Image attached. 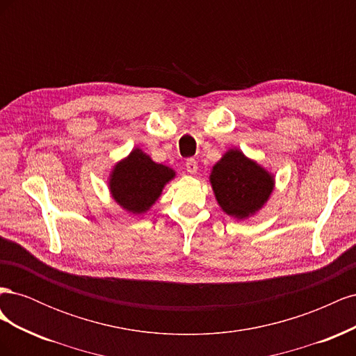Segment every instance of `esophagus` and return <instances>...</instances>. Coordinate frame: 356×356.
Listing matches in <instances>:
<instances>
[{
	"instance_id": "esophagus-1",
	"label": "esophagus",
	"mask_w": 356,
	"mask_h": 356,
	"mask_svg": "<svg viewBox=\"0 0 356 356\" xmlns=\"http://www.w3.org/2000/svg\"><path fill=\"white\" fill-rule=\"evenodd\" d=\"M186 169H187L188 174L195 175L196 172H197V161H196L195 159H188V160L186 161Z\"/></svg>"
}]
</instances>
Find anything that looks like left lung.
Masks as SVG:
<instances>
[{"instance_id": "left-lung-1", "label": "left lung", "mask_w": 356, "mask_h": 356, "mask_svg": "<svg viewBox=\"0 0 356 356\" xmlns=\"http://www.w3.org/2000/svg\"><path fill=\"white\" fill-rule=\"evenodd\" d=\"M220 208L229 217L246 220L260 211L275 188V177L239 148H230L209 175Z\"/></svg>"}]
</instances>
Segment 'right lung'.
Instances as JSON below:
<instances>
[{
  "label": "right lung",
  "instance_id": "obj_1",
  "mask_svg": "<svg viewBox=\"0 0 356 356\" xmlns=\"http://www.w3.org/2000/svg\"><path fill=\"white\" fill-rule=\"evenodd\" d=\"M175 175L174 169L156 163L141 148L135 147L127 157L113 166L108 188L117 204L139 215L153 207Z\"/></svg>",
  "mask_w": 356,
  "mask_h": 356
}]
</instances>
